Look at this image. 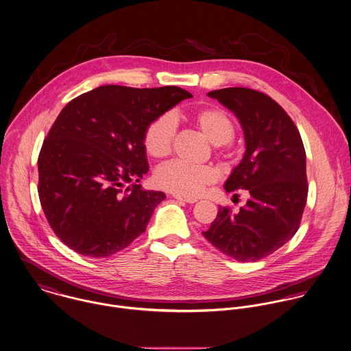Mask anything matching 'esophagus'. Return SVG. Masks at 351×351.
I'll list each match as a JSON object with an SVG mask.
<instances>
[{"instance_id": "34e87169", "label": "esophagus", "mask_w": 351, "mask_h": 351, "mask_svg": "<svg viewBox=\"0 0 351 351\" xmlns=\"http://www.w3.org/2000/svg\"><path fill=\"white\" fill-rule=\"evenodd\" d=\"M175 199L180 200V202H184V203H195L196 199L195 197H189V196H182V195H173Z\"/></svg>"}]
</instances>
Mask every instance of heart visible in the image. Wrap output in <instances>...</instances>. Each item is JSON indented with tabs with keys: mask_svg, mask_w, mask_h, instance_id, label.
Wrapping results in <instances>:
<instances>
[{
	"mask_svg": "<svg viewBox=\"0 0 351 351\" xmlns=\"http://www.w3.org/2000/svg\"><path fill=\"white\" fill-rule=\"evenodd\" d=\"M197 129L215 145L229 143L234 137V123L226 112L219 108H203L191 113ZM176 134V121L165 113L154 118L144 132L145 152L154 158L169 155ZM217 180V171L210 165H191L183 161H169L157 168L155 182L165 191L182 196H197L206 186Z\"/></svg>",
	"mask_w": 351,
	"mask_h": 351,
	"instance_id": "b5f03b06",
	"label": "heart"
}]
</instances>
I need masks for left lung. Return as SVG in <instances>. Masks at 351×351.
Segmentation results:
<instances>
[{
	"label": "left lung",
	"mask_w": 351,
	"mask_h": 351,
	"mask_svg": "<svg viewBox=\"0 0 351 351\" xmlns=\"http://www.w3.org/2000/svg\"><path fill=\"white\" fill-rule=\"evenodd\" d=\"M232 110L245 136V155L225 190H247L238 214L219 207L206 239L239 263L261 260L298 232L308 186L300 133L285 110L264 93L228 87L207 94Z\"/></svg>",
	"instance_id": "left-lung-1"
}]
</instances>
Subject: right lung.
Masks as SVG:
<instances>
[{
	"label": "right lung",
	"mask_w": 351,
	"mask_h": 351,
	"mask_svg": "<svg viewBox=\"0 0 351 351\" xmlns=\"http://www.w3.org/2000/svg\"><path fill=\"white\" fill-rule=\"evenodd\" d=\"M191 97L176 86L106 84L63 108L38 160L40 203L63 243L82 256L109 257L145 232L165 194L137 184L149 168L144 132Z\"/></svg>",
	"instance_id": "right-lung-1"
}]
</instances>
